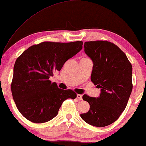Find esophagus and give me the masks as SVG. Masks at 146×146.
I'll list each match as a JSON object with an SVG mask.
<instances>
[{
    "instance_id": "esophagus-1",
    "label": "esophagus",
    "mask_w": 146,
    "mask_h": 146,
    "mask_svg": "<svg viewBox=\"0 0 146 146\" xmlns=\"http://www.w3.org/2000/svg\"><path fill=\"white\" fill-rule=\"evenodd\" d=\"M77 98L79 100H82V94H77Z\"/></svg>"
}]
</instances>
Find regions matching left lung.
<instances>
[{
  "mask_svg": "<svg viewBox=\"0 0 146 146\" xmlns=\"http://www.w3.org/2000/svg\"><path fill=\"white\" fill-rule=\"evenodd\" d=\"M84 51L94 63L91 81L101 89L98 98L86 94L90 110L81 113L90 125L104 127L117 120L126 107L132 90V66L125 53L106 40L84 42Z\"/></svg>",
  "mask_w": 146,
  "mask_h": 146,
  "instance_id": "8db88e82",
  "label": "left lung"
}]
</instances>
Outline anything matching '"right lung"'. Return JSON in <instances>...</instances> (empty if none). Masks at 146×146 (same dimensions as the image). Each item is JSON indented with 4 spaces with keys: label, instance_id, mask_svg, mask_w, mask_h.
Returning a JSON list of instances; mask_svg holds the SVG:
<instances>
[{
    "label": "right lung",
    "instance_id": "right-lung-1",
    "mask_svg": "<svg viewBox=\"0 0 146 146\" xmlns=\"http://www.w3.org/2000/svg\"><path fill=\"white\" fill-rule=\"evenodd\" d=\"M83 42H42L31 46L18 57L14 66L11 91L18 110L36 123L56 117L63 102L75 99L72 90L59 88L49 78L68 60L82 48Z\"/></svg>",
    "mask_w": 146,
    "mask_h": 146
}]
</instances>
